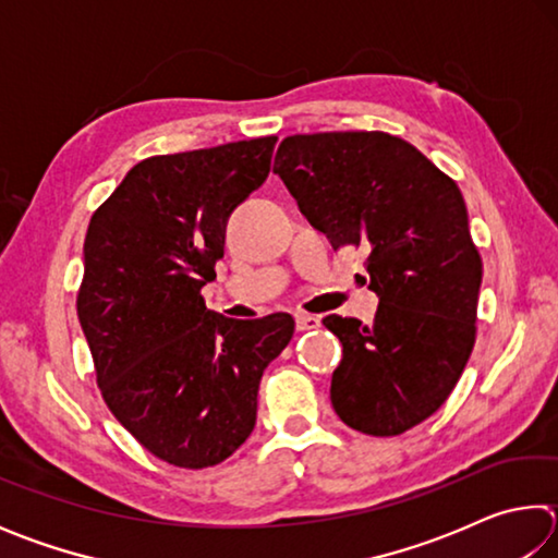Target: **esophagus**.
Instances as JSON below:
<instances>
[{
	"label": "esophagus",
	"instance_id": "34e87169",
	"mask_svg": "<svg viewBox=\"0 0 558 558\" xmlns=\"http://www.w3.org/2000/svg\"><path fill=\"white\" fill-rule=\"evenodd\" d=\"M317 327H319V317L305 315V313L298 315V329H317Z\"/></svg>",
	"mask_w": 558,
	"mask_h": 558
}]
</instances>
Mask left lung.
Returning a JSON list of instances; mask_svg holds the SVG:
<instances>
[{
	"label": "left lung",
	"mask_w": 558,
	"mask_h": 558,
	"mask_svg": "<svg viewBox=\"0 0 558 558\" xmlns=\"http://www.w3.org/2000/svg\"><path fill=\"white\" fill-rule=\"evenodd\" d=\"M332 248H362L356 282L376 292L374 325L329 315L344 347L329 399L349 428L399 436L436 413L477 335L483 258L458 184L389 132L282 140L272 167Z\"/></svg>",
	"instance_id": "8db88e82"
}]
</instances>
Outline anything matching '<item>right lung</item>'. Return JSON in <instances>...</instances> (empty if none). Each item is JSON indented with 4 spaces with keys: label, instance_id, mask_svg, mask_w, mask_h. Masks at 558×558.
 I'll use <instances>...</instances> for the list:
<instances>
[{
    "label": "right lung",
    "instance_id": "add662e5",
    "mask_svg": "<svg viewBox=\"0 0 558 558\" xmlns=\"http://www.w3.org/2000/svg\"><path fill=\"white\" fill-rule=\"evenodd\" d=\"M278 137L135 165L93 214L78 319L112 415L153 456L202 470L256 426L263 369L295 332L290 315L235 323L202 288L223 258L226 219L270 172Z\"/></svg>",
    "mask_w": 558,
    "mask_h": 558
}]
</instances>
